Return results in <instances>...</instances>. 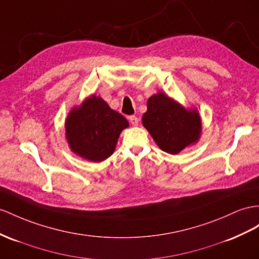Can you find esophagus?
<instances>
[{
	"label": "esophagus",
	"mask_w": 259,
	"mask_h": 259,
	"mask_svg": "<svg viewBox=\"0 0 259 259\" xmlns=\"http://www.w3.org/2000/svg\"><path fill=\"white\" fill-rule=\"evenodd\" d=\"M129 121L131 122L132 125H138L139 124V118L137 116H130Z\"/></svg>",
	"instance_id": "esophagus-1"
}]
</instances>
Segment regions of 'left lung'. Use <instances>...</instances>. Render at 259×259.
<instances>
[{"instance_id": "obj_1", "label": "left lung", "mask_w": 259, "mask_h": 259, "mask_svg": "<svg viewBox=\"0 0 259 259\" xmlns=\"http://www.w3.org/2000/svg\"><path fill=\"white\" fill-rule=\"evenodd\" d=\"M144 128L158 148L177 154L196 143L201 134V119L196 109H186L160 92L148 99V110L142 117Z\"/></svg>"}]
</instances>
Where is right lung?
<instances>
[{
	"label": "right lung",
	"mask_w": 259,
	"mask_h": 259,
	"mask_svg": "<svg viewBox=\"0 0 259 259\" xmlns=\"http://www.w3.org/2000/svg\"><path fill=\"white\" fill-rule=\"evenodd\" d=\"M129 122L99 96L88 97L65 120V138L75 154L102 162L114 153L118 138Z\"/></svg>",
	"instance_id": "1"
}]
</instances>
